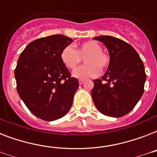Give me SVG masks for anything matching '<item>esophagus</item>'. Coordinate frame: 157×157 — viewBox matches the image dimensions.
Here are the masks:
<instances>
[{
    "label": "esophagus",
    "instance_id": "1",
    "mask_svg": "<svg viewBox=\"0 0 157 157\" xmlns=\"http://www.w3.org/2000/svg\"><path fill=\"white\" fill-rule=\"evenodd\" d=\"M84 83V80H79V84H80V85H82V84Z\"/></svg>",
    "mask_w": 157,
    "mask_h": 157
}]
</instances>
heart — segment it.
<instances>
[{
  "mask_svg": "<svg viewBox=\"0 0 157 157\" xmlns=\"http://www.w3.org/2000/svg\"><path fill=\"white\" fill-rule=\"evenodd\" d=\"M63 63L69 69L73 70L85 58L86 64L79 67L73 72L77 78L86 79L98 76L101 70L108 66L110 58L107 53L102 50L100 44L94 40H88L75 49L73 45H68L63 49L60 54Z\"/></svg>",
  "mask_w": 157,
  "mask_h": 157,
  "instance_id": "obj_1",
  "label": "heart"
}]
</instances>
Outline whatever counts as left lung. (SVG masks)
<instances>
[{
  "label": "left lung",
  "mask_w": 157,
  "mask_h": 157,
  "mask_svg": "<svg viewBox=\"0 0 157 157\" xmlns=\"http://www.w3.org/2000/svg\"><path fill=\"white\" fill-rule=\"evenodd\" d=\"M107 46L110 63L101 79L94 80L91 94L103 115L121 117L131 111L144 91L146 73L144 63L133 46L110 36L94 37Z\"/></svg>",
  "instance_id": "left-lung-1"
}]
</instances>
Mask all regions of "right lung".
<instances>
[{
    "mask_svg": "<svg viewBox=\"0 0 157 157\" xmlns=\"http://www.w3.org/2000/svg\"><path fill=\"white\" fill-rule=\"evenodd\" d=\"M71 42L60 34L39 38L18 58L14 70L18 95L32 113L44 121L65 116L79 87L60 58L63 49Z\"/></svg>",
    "mask_w": 157,
    "mask_h": 157,
    "instance_id": "right-lung-1",
    "label": "right lung"
}]
</instances>
